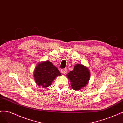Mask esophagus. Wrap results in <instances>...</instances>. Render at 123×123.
Instances as JSON below:
<instances>
[{"instance_id":"34e87169","label":"esophagus","mask_w":123,"mask_h":123,"mask_svg":"<svg viewBox=\"0 0 123 123\" xmlns=\"http://www.w3.org/2000/svg\"><path fill=\"white\" fill-rule=\"evenodd\" d=\"M61 71H62V73L63 74H66L67 72V70L66 68H64V69H62L61 70Z\"/></svg>"}]
</instances>
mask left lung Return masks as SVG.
<instances>
[{
	"label": "left lung",
	"mask_w": 123,
	"mask_h": 123,
	"mask_svg": "<svg viewBox=\"0 0 123 123\" xmlns=\"http://www.w3.org/2000/svg\"><path fill=\"white\" fill-rule=\"evenodd\" d=\"M69 78L72 88L74 90H80L88 84L90 74L89 69L84 65L76 64L74 70L67 74Z\"/></svg>",
	"instance_id": "obj_1"
}]
</instances>
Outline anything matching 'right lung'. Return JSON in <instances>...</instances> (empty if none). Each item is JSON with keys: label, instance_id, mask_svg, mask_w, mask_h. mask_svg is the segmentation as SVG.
I'll list each match as a JSON object with an SVG mask.
<instances>
[{"label": "right lung", "instance_id": "add662e5", "mask_svg": "<svg viewBox=\"0 0 123 123\" xmlns=\"http://www.w3.org/2000/svg\"><path fill=\"white\" fill-rule=\"evenodd\" d=\"M34 72L36 83L43 87H49L56 76L61 75L57 68L49 61L39 63Z\"/></svg>", "mask_w": 123, "mask_h": 123}]
</instances>
